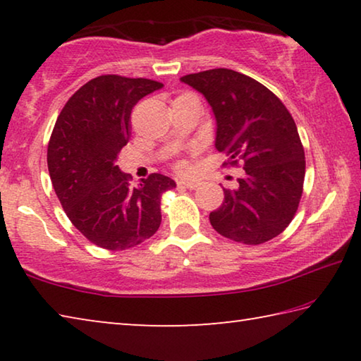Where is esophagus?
Segmentation results:
<instances>
[{"label": "esophagus", "instance_id": "1", "mask_svg": "<svg viewBox=\"0 0 361 361\" xmlns=\"http://www.w3.org/2000/svg\"><path fill=\"white\" fill-rule=\"evenodd\" d=\"M178 185L180 186H185L188 189H195V188L199 186V181H195V180H181V181H178Z\"/></svg>", "mask_w": 361, "mask_h": 361}]
</instances>
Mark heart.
Listing matches in <instances>:
<instances>
[{
    "mask_svg": "<svg viewBox=\"0 0 361 361\" xmlns=\"http://www.w3.org/2000/svg\"><path fill=\"white\" fill-rule=\"evenodd\" d=\"M175 169L178 170L180 173H186V172H189V169L191 167H189V164L186 161H178L175 164Z\"/></svg>",
    "mask_w": 361,
    "mask_h": 361,
    "instance_id": "obj_1",
    "label": "heart"
}]
</instances>
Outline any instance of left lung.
Masks as SVG:
<instances>
[{"label": "left lung", "mask_w": 361, "mask_h": 361, "mask_svg": "<svg viewBox=\"0 0 361 361\" xmlns=\"http://www.w3.org/2000/svg\"><path fill=\"white\" fill-rule=\"evenodd\" d=\"M202 94L216 119L215 146L228 156L223 166L245 176L210 213L213 229L234 242L259 245L288 228L302 195L304 148L286 106L266 85L228 68L181 78Z\"/></svg>", "instance_id": "1"}]
</instances>
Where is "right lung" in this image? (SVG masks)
I'll use <instances>...</instances> for the list:
<instances>
[{
    "label": "right lung",
    "mask_w": 361,
    "mask_h": 361,
    "mask_svg": "<svg viewBox=\"0 0 361 361\" xmlns=\"http://www.w3.org/2000/svg\"><path fill=\"white\" fill-rule=\"evenodd\" d=\"M162 82L103 75L65 103L47 145V169L66 216L85 239L105 250H127L161 226V197L175 181L151 173L138 186L116 166L130 137L132 108Z\"/></svg>",
    "instance_id": "add662e5"
}]
</instances>
